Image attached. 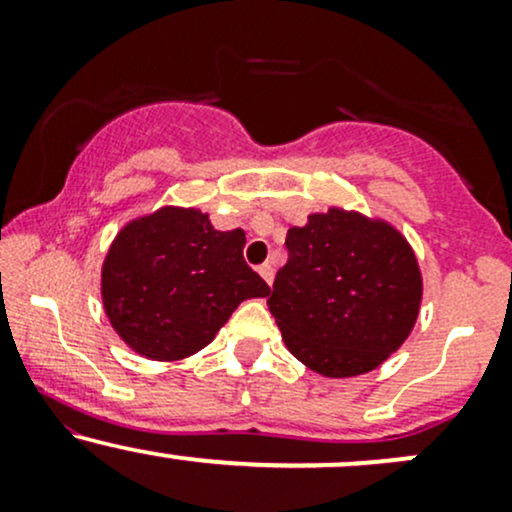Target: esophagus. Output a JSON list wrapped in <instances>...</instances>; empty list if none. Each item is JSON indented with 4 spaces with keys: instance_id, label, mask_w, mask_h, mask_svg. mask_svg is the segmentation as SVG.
Returning a JSON list of instances; mask_svg holds the SVG:
<instances>
[{
    "instance_id": "esophagus-1",
    "label": "esophagus",
    "mask_w": 512,
    "mask_h": 512,
    "mask_svg": "<svg viewBox=\"0 0 512 512\" xmlns=\"http://www.w3.org/2000/svg\"><path fill=\"white\" fill-rule=\"evenodd\" d=\"M257 272H260V276L264 281H267L269 286H272V281H274V267L269 262H264V264H260V269H257Z\"/></svg>"
}]
</instances>
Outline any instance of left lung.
I'll return each mask as SVG.
<instances>
[{
	"label": "left lung",
	"mask_w": 512,
	"mask_h": 512,
	"mask_svg": "<svg viewBox=\"0 0 512 512\" xmlns=\"http://www.w3.org/2000/svg\"><path fill=\"white\" fill-rule=\"evenodd\" d=\"M289 260L267 305L298 361L327 378L378 368L409 337L421 272L392 226L356 211L310 214L286 233Z\"/></svg>",
	"instance_id": "obj_1"
}]
</instances>
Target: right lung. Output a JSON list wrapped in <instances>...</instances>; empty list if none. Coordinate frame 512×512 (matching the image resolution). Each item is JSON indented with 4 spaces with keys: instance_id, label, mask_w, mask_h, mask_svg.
Instances as JSON below:
<instances>
[{
    "instance_id": "add662e5",
    "label": "right lung",
    "mask_w": 512,
    "mask_h": 512,
    "mask_svg": "<svg viewBox=\"0 0 512 512\" xmlns=\"http://www.w3.org/2000/svg\"><path fill=\"white\" fill-rule=\"evenodd\" d=\"M243 248L240 228L216 231L197 209L163 207L127 223L103 262L110 325L151 361L197 354L245 298L269 293Z\"/></svg>"
}]
</instances>
